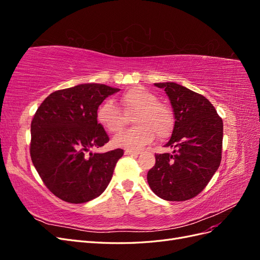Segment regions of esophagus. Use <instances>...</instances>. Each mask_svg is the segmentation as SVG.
<instances>
[{
    "instance_id": "34e87169",
    "label": "esophagus",
    "mask_w": 260,
    "mask_h": 260,
    "mask_svg": "<svg viewBox=\"0 0 260 260\" xmlns=\"http://www.w3.org/2000/svg\"><path fill=\"white\" fill-rule=\"evenodd\" d=\"M125 155H132V156H137L140 154L139 151H136V149H125L124 151Z\"/></svg>"
}]
</instances>
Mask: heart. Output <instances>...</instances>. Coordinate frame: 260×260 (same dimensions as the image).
Listing matches in <instances>:
<instances>
[{
    "instance_id": "b5f03b06",
    "label": "heart",
    "mask_w": 260,
    "mask_h": 260,
    "mask_svg": "<svg viewBox=\"0 0 260 260\" xmlns=\"http://www.w3.org/2000/svg\"><path fill=\"white\" fill-rule=\"evenodd\" d=\"M136 127L122 131L113 139V144L123 148H141L151 143L155 135L167 139L175 127L171 109L157 101L155 94L143 86H133L119 98V107L113 101H105L96 113L98 121L111 133L119 132L132 117Z\"/></svg>"
}]
</instances>
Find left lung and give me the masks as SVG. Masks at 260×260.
I'll return each instance as SVG.
<instances>
[{
  "label": "left lung",
  "instance_id": "left-lung-1",
  "mask_svg": "<svg viewBox=\"0 0 260 260\" xmlns=\"http://www.w3.org/2000/svg\"><path fill=\"white\" fill-rule=\"evenodd\" d=\"M164 89L175 114V127L165 146L174 153L156 154L147 182L160 199L183 202L206 187L221 161L223 123L202 94L175 82L155 83Z\"/></svg>",
  "mask_w": 260,
  "mask_h": 260
}]
</instances>
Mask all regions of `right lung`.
I'll return each mask as SVG.
<instances>
[{
	"label": "right lung",
	"mask_w": 260,
	"mask_h": 260,
	"mask_svg": "<svg viewBox=\"0 0 260 260\" xmlns=\"http://www.w3.org/2000/svg\"><path fill=\"white\" fill-rule=\"evenodd\" d=\"M119 89L85 83L57 90L31 121L30 156L43 183L58 199L81 204L104 192L123 149L92 153L109 141L98 122L99 106Z\"/></svg>",
	"instance_id": "obj_1"
}]
</instances>
